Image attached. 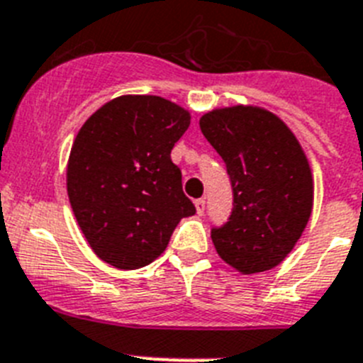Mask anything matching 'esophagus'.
Instances as JSON below:
<instances>
[{"mask_svg":"<svg viewBox=\"0 0 363 363\" xmlns=\"http://www.w3.org/2000/svg\"><path fill=\"white\" fill-rule=\"evenodd\" d=\"M194 207H196L198 215L202 216L203 211H206V200H203V198H198L196 202H194Z\"/></svg>","mask_w":363,"mask_h":363,"instance_id":"34e87169","label":"esophagus"}]
</instances>
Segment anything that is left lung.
Returning <instances> with one entry per match:
<instances>
[{
	"mask_svg": "<svg viewBox=\"0 0 363 363\" xmlns=\"http://www.w3.org/2000/svg\"><path fill=\"white\" fill-rule=\"evenodd\" d=\"M200 128L231 178L233 213L213 229L220 259L242 275L279 266L301 238L314 206V178L301 143L281 117L253 104L215 108Z\"/></svg>",
	"mask_w": 363,
	"mask_h": 363,
	"instance_id": "1",
	"label": "left lung"
}]
</instances>
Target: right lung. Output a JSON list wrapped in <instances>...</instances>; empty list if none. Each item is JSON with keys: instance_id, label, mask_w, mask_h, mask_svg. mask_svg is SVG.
<instances>
[{"instance_id": "1", "label": "right lung", "mask_w": 363, "mask_h": 363, "mask_svg": "<svg viewBox=\"0 0 363 363\" xmlns=\"http://www.w3.org/2000/svg\"><path fill=\"white\" fill-rule=\"evenodd\" d=\"M189 125L191 111L169 99L121 95L79 130L67 160V196L101 261L119 270L150 264L179 220L196 213L170 160Z\"/></svg>"}]
</instances>
